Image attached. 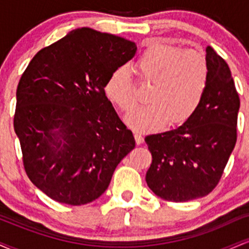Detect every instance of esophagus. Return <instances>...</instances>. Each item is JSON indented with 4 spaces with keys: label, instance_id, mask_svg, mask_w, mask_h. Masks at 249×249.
<instances>
[{
    "label": "esophagus",
    "instance_id": "obj_1",
    "mask_svg": "<svg viewBox=\"0 0 249 249\" xmlns=\"http://www.w3.org/2000/svg\"><path fill=\"white\" fill-rule=\"evenodd\" d=\"M134 139H136L137 145H141V144H142V142H144V138H142V136L141 132H136V133H134Z\"/></svg>",
    "mask_w": 249,
    "mask_h": 249
}]
</instances>
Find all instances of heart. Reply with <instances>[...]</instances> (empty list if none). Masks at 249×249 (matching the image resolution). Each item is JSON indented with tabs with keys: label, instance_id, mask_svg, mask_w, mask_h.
Returning <instances> with one entry per match:
<instances>
[{
	"label": "heart",
	"instance_id": "obj_1",
	"mask_svg": "<svg viewBox=\"0 0 249 249\" xmlns=\"http://www.w3.org/2000/svg\"><path fill=\"white\" fill-rule=\"evenodd\" d=\"M139 78L151 82L150 104L126 117L136 130L151 131L187 121L204 98L210 78L206 57L200 51L186 49L154 39L150 41L133 64ZM105 95L124 112L136 107L132 79L126 68L119 67L105 83Z\"/></svg>",
	"mask_w": 249,
	"mask_h": 249
}]
</instances>
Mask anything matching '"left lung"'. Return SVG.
<instances>
[{"mask_svg": "<svg viewBox=\"0 0 249 249\" xmlns=\"http://www.w3.org/2000/svg\"><path fill=\"white\" fill-rule=\"evenodd\" d=\"M206 59L210 78L196 112L179 126L145 137L152 154L146 182L167 201H188L212 192L235 146L240 98L232 73L210 45Z\"/></svg>", "mask_w": 249, "mask_h": 249, "instance_id": "1", "label": "left lung"}]
</instances>
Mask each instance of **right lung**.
I'll return each mask as SVG.
<instances>
[{"mask_svg": "<svg viewBox=\"0 0 249 249\" xmlns=\"http://www.w3.org/2000/svg\"><path fill=\"white\" fill-rule=\"evenodd\" d=\"M136 51L132 41L78 28L39 50L22 75L14 128L25 172L51 199L79 206L99 198L133 150L105 83Z\"/></svg>", "mask_w": 249, "mask_h": 249, "instance_id": "obj_1", "label": "right lung"}]
</instances>
